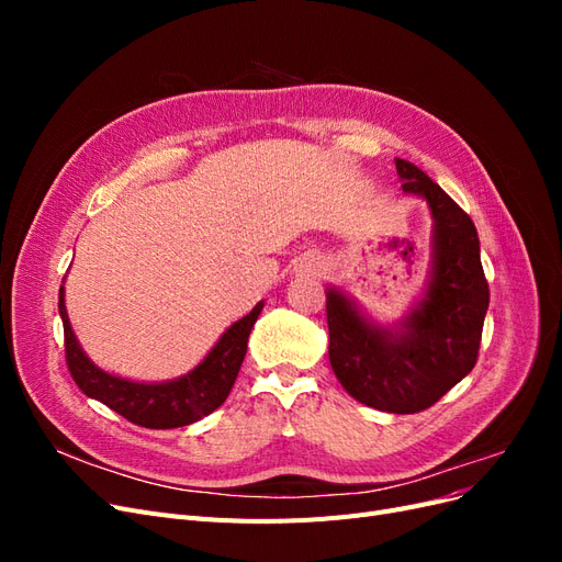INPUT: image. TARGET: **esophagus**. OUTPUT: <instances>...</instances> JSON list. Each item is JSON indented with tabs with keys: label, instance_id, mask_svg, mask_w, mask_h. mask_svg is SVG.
Returning <instances> with one entry per match:
<instances>
[{
	"label": "esophagus",
	"instance_id": "1",
	"mask_svg": "<svg viewBox=\"0 0 562 562\" xmlns=\"http://www.w3.org/2000/svg\"><path fill=\"white\" fill-rule=\"evenodd\" d=\"M307 267H310V269H312V271H316V269H318V262H314V260H312V262H310V265H307Z\"/></svg>",
	"mask_w": 562,
	"mask_h": 562
}]
</instances>
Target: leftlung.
Here are the masks:
<instances>
[{"label":"left lung","mask_w":562,"mask_h":562,"mask_svg":"<svg viewBox=\"0 0 562 562\" xmlns=\"http://www.w3.org/2000/svg\"><path fill=\"white\" fill-rule=\"evenodd\" d=\"M403 192L427 199L434 225V277L427 297L403 323L375 328L328 291L330 366L347 394L375 411L413 415L431 407L479 361L490 288L471 217L411 161L396 159Z\"/></svg>","instance_id":"1"}]
</instances>
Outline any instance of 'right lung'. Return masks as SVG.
Masks as SVG:
<instances>
[{
    "label": "right lung",
    "instance_id": "1",
    "mask_svg": "<svg viewBox=\"0 0 562 562\" xmlns=\"http://www.w3.org/2000/svg\"><path fill=\"white\" fill-rule=\"evenodd\" d=\"M65 291L60 288L58 312L65 333V361L72 380L83 394L105 403L114 413L126 417L145 429H178L187 427L201 417L211 415L215 407L225 403L239 375L244 356L248 349V335L258 321L262 304L258 302L250 314L236 321L227 333L217 339V345L190 375L161 384H140L114 378L110 372L95 368L89 356L81 351L77 337L70 328V318L65 310Z\"/></svg>",
    "mask_w": 562,
    "mask_h": 562
}]
</instances>
